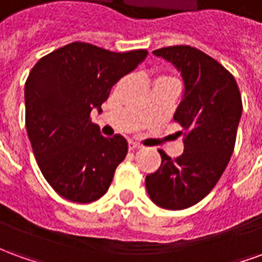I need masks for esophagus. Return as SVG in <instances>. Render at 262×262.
<instances>
[{
  "mask_svg": "<svg viewBox=\"0 0 262 262\" xmlns=\"http://www.w3.org/2000/svg\"><path fill=\"white\" fill-rule=\"evenodd\" d=\"M139 148H142L140 144H137V143L135 142H129V150H130V151H135V150H139Z\"/></svg>",
  "mask_w": 262,
  "mask_h": 262,
  "instance_id": "esophagus-1",
  "label": "esophagus"
}]
</instances>
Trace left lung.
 <instances>
[{
  "label": "left lung",
  "instance_id": "obj_1",
  "mask_svg": "<svg viewBox=\"0 0 262 262\" xmlns=\"http://www.w3.org/2000/svg\"><path fill=\"white\" fill-rule=\"evenodd\" d=\"M153 54L172 63L184 81L182 101L174 114L184 153L171 159L160 150L161 165L146 177V189L160 208L181 210L202 201L229 164L242 118V95L234 77L198 49L181 45Z\"/></svg>",
  "mask_w": 262,
  "mask_h": 262
}]
</instances>
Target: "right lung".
Here are the masks:
<instances>
[{"mask_svg": "<svg viewBox=\"0 0 262 262\" xmlns=\"http://www.w3.org/2000/svg\"><path fill=\"white\" fill-rule=\"evenodd\" d=\"M147 56L73 42L37 61L25 84L26 130L43 177L60 196L90 203L105 195L127 154L123 136L103 137L90 119L111 88Z\"/></svg>", "mask_w": 262, "mask_h": 262, "instance_id": "1", "label": "right lung"}]
</instances>
